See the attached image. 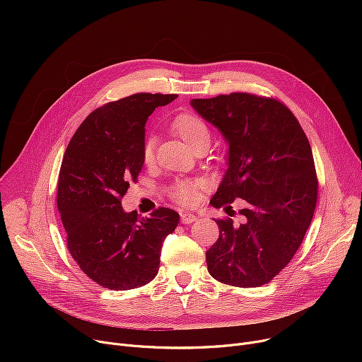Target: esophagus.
I'll list each match as a JSON object with an SVG mask.
<instances>
[{
  "label": "esophagus",
  "instance_id": "34e87169",
  "mask_svg": "<svg viewBox=\"0 0 362 362\" xmlns=\"http://www.w3.org/2000/svg\"><path fill=\"white\" fill-rule=\"evenodd\" d=\"M197 220H198V217L195 214H191V213H182V216H180V221L183 224H191Z\"/></svg>",
  "mask_w": 362,
  "mask_h": 362
}]
</instances>
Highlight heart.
Here are the masks:
<instances>
[{"mask_svg":"<svg viewBox=\"0 0 362 362\" xmlns=\"http://www.w3.org/2000/svg\"><path fill=\"white\" fill-rule=\"evenodd\" d=\"M171 130H173L191 149L199 145H210V129H208L205 122L195 116V114H179V116H176L173 122H171ZM142 160L145 164H149L154 160V139L152 138H148L144 142ZM202 186V182H177L173 186V189H171V197L183 205H192L197 201L199 195V189Z\"/></svg>","mask_w":362,"mask_h":362,"instance_id":"1","label":"heart"}]
</instances>
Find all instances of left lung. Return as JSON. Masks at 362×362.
Listing matches in <instances>:
<instances>
[{
	"mask_svg": "<svg viewBox=\"0 0 362 362\" xmlns=\"http://www.w3.org/2000/svg\"><path fill=\"white\" fill-rule=\"evenodd\" d=\"M191 105L227 144V170L210 204L246 201L243 223L216 221L208 272L232 286H261L286 267L311 224L318 187L311 145L291 110L272 98L235 92Z\"/></svg>",
	"mask_w": 362,
	"mask_h": 362,
	"instance_id": "8db88e82",
	"label": "left lung"
}]
</instances>
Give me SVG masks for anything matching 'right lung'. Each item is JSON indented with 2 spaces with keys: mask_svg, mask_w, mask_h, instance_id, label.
Returning <instances> with one entry per match:
<instances>
[{
  "mask_svg": "<svg viewBox=\"0 0 362 362\" xmlns=\"http://www.w3.org/2000/svg\"><path fill=\"white\" fill-rule=\"evenodd\" d=\"M177 95L135 93L95 110L64 152L57 205L67 246L82 272L103 288L129 291L158 273L164 239L179 214L158 208L144 218L126 213L122 198L141 173L145 123Z\"/></svg>",
  "mask_w": 362,
  "mask_h": 362,
  "instance_id": "right-lung-1",
  "label": "right lung"
}]
</instances>
